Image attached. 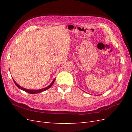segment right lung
Returning <instances> with one entry per match:
<instances>
[{
	"mask_svg": "<svg viewBox=\"0 0 132 132\" xmlns=\"http://www.w3.org/2000/svg\"><path fill=\"white\" fill-rule=\"evenodd\" d=\"M55 78L54 79V80L52 81V83L51 84H50V85H48V86L45 87V88H43V89H38V90H30V89H25V88H23V87H22L20 86L19 85H18V84L16 83V82L14 79H13V80H14V83L15 84V85H16V86L19 87V89H20L21 90H23V91H26V92H27V93H29V94H38V93H42V92H43V91H46V90L50 89V87L53 85V83H54V81H55Z\"/></svg>",
	"mask_w": 132,
	"mask_h": 132,
	"instance_id": "right-lung-1",
	"label": "right lung"
}]
</instances>
